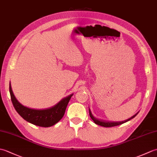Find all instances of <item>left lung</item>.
<instances>
[{
    "instance_id": "8db88e82",
    "label": "left lung",
    "mask_w": 157,
    "mask_h": 157,
    "mask_svg": "<svg viewBox=\"0 0 157 157\" xmlns=\"http://www.w3.org/2000/svg\"><path fill=\"white\" fill-rule=\"evenodd\" d=\"M89 113H90V116L91 119L94 121V122L96 123V124H97L98 125H101V126H102V127H105V128H110V127H114V126H117V125H121L123 124V123H124L127 121H129L130 119H133L134 117H135L137 115L138 113H136V114L134 116H132L131 118H129L128 119L125 120V121H120V122H114V121H104V120L102 119H99L98 118L95 117L93 116L92 113H91L90 110L89 109Z\"/></svg>"
}]
</instances>
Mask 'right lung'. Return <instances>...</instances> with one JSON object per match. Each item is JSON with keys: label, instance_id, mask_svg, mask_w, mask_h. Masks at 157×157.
<instances>
[{"label": "right lung", "instance_id": "add662e5", "mask_svg": "<svg viewBox=\"0 0 157 157\" xmlns=\"http://www.w3.org/2000/svg\"><path fill=\"white\" fill-rule=\"evenodd\" d=\"M11 99L16 111L21 117L29 123L40 127L48 128L56 124L62 119L73 94L62 99L51 108L46 109H34L26 107L18 102L13 94L11 84H9Z\"/></svg>", "mask_w": 157, "mask_h": 157}]
</instances>
